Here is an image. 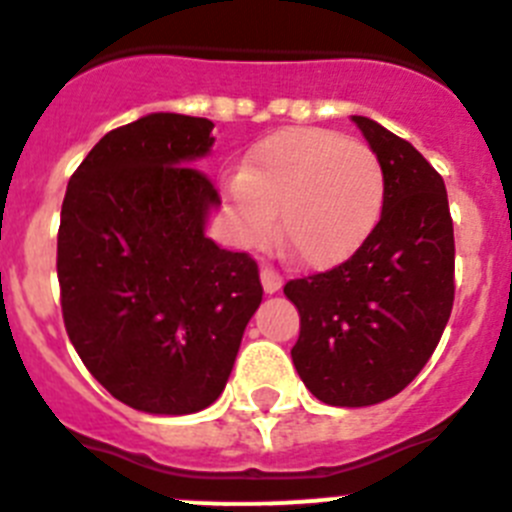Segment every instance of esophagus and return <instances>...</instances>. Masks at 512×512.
<instances>
[{"label": "esophagus", "mask_w": 512, "mask_h": 512, "mask_svg": "<svg viewBox=\"0 0 512 512\" xmlns=\"http://www.w3.org/2000/svg\"><path fill=\"white\" fill-rule=\"evenodd\" d=\"M261 284H264L266 295H274L282 289V274L277 269H271V266H264L261 269Z\"/></svg>", "instance_id": "esophagus-1"}]
</instances>
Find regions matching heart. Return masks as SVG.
<instances>
[{"mask_svg":"<svg viewBox=\"0 0 512 512\" xmlns=\"http://www.w3.org/2000/svg\"><path fill=\"white\" fill-rule=\"evenodd\" d=\"M238 246L264 248L277 235L310 269L351 259L374 233L387 200L377 153L323 128H284L261 138L243 169L223 179Z\"/></svg>","mask_w":512,"mask_h":512,"instance_id":"heart-1","label":"heart"}]
</instances>
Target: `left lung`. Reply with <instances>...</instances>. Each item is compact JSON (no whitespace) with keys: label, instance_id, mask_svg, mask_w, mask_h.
<instances>
[{"label":"left lung","instance_id":"1","mask_svg":"<svg viewBox=\"0 0 512 512\" xmlns=\"http://www.w3.org/2000/svg\"><path fill=\"white\" fill-rule=\"evenodd\" d=\"M354 122L387 176L382 217L351 259L284 287L300 312L297 374L336 408H366L405 390L454 307V223L441 174L379 122Z\"/></svg>","mask_w":512,"mask_h":512}]
</instances>
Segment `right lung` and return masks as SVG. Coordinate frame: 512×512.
<instances>
[{
    "label": "right lung",
    "instance_id": "add662e5",
    "mask_svg": "<svg viewBox=\"0 0 512 512\" xmlns=\"http://www.w3.org/2000/svg\"><path fill=\"white\" fill-rule=\"evenodd\" d=\"M212 128L153 112L110 130L63 197L66 333L104 390L151 415L220 397L264 295L256 261L205 235L220 194L194 161L210 153Z\"/></svg>",
    "mask_w": 512,
    "mask_h": 512
}]
</instances>
